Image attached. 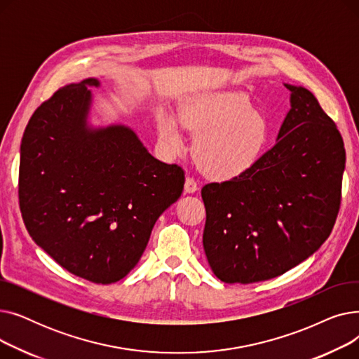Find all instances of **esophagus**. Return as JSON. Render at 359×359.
<instances>
[{
	"mask_svg": "<svg viewBox=\"0 0 359 359\" xmlns=\"http://www.w3.org/2000/svg\"><path fill=\"white\" fill-rule=\"evenodd\" d=\"M198 191V183L194 177H186L184 182V192L186 194H195Z\"/></svg>",
	"mask_w": 359,
	"mask_h": 359,
	"instance_id": "1",
	"label": "esophagus"
}]
</instances>
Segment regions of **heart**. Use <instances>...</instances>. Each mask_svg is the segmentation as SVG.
Masks as SVG:
<instances>
[{"label": "heart", "mask_w": 359, "mask_h": 359, "mask_svg": "<svg viewBox=\"0 0 359 359\" xmlns=\"http://www.w3.org/2000/svg\"><path fill=\"white\" fill-rule=\"evenodd\" d=\"M180 122L194 134H201L195 144L196 161L205 175L219 180L236 177L255 165L271 134L266 118L238 91L203 94L182 110ZM158 132L168 154L184 149L183 135L172 116L161 118Z\"/></svg>", "instance_id": "b5f03b06"}]
</instances>
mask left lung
<instances>
[{"instance_id":"8db88e82","label":"left lung","mask_w":359,"mask_h":359,"mask_svg":"<svg viewBox=\"0 0 359 359\" xmlns=\"http://www.w3.org/2000/svg\"><path fill=\"white\" fill-rule=\"evenodd\" d=\"M278 142L230 180L202 187L203 249L215 276L253 284L285 273L330 236L341 208L345 147L314 94L285 84Z\"/></svg>"}]
</instances>
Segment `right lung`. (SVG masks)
Instances as JSON below:
<instances>
[{
	"label": "right lung",
	"mask_w": 359,
	"mask_h": 359,
	"mask_svg": "<svg viewBox=\"0 0 359 359\" xmlns=\"http://www.w3.org/2000/svg\"><path fill=\"white\" fill-rule=\"evenodd\" d=\"M96 79L68 84L34 110L20 147L18 202L30 237L94 284L126 276L158 217L184 184L177 164L151 156L123 125L87 123Z\"/></svg>",
	"instance_id": "obj_1"
}]
</instances>
